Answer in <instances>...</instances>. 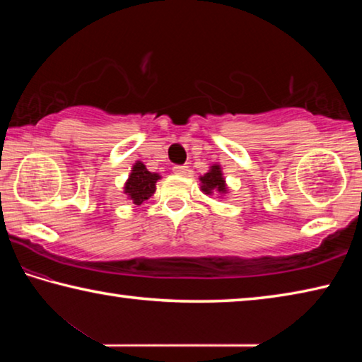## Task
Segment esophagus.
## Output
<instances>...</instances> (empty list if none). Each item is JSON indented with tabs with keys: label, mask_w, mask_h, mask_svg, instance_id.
I'll return each instance as SVG.
<instances>
[{
	"label": "esophagus",
	"mask_w": 362,
	"mask_h": 362,
	"mask_svg": "<svg viewBox=\"0 0 362 362\" xmlns=\"http://www.w3.org/2000/svg\"><path fill=\"white\" fill-rule=\"evenodd\" d=\"M174 173L177 174V175H187L188 173H189V169H188V166H174Z\"/></svg>",
	"instance_id": "34e87169"
}]
</instances>
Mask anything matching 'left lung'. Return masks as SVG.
<instances>
[{"label": "left lung", "instance_id": "8db88e82", "mask_svg": "<svg viewBox=\"0 0 362 362\" xmlns=\"http://www.w3.org/2000/svg\"><path fill=\"white\" fill-rule=\"evenodd\" d=\"M201 183H203V192L206 194L212 193V189H216L218 193H225L226 192V185L225 180L222 177V170H220V166H212V169L207 173L206 175L201 177Z\"/></svg>", "mask_w": 362, "mask_h": 362}]
</instances>
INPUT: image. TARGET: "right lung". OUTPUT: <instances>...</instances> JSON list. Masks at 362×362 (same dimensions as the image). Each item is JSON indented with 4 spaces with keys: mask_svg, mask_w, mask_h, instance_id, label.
<instances>
[{
    "mask_svg": "<svg viewBox=\"0 0 362 362\" xmlns=\"http://www.w3.org/2000/svg\"><path fill=\"white\" fill-rule=\"evenodd\" d=\"M158 179V174L150 173V170L145 168L144 163L137 161L134 164L129 180L126 182L124 193L134 201V204H142L145 199H148L150 196L155 193Z\"/></svg>",
    "mask_w": 362,
    "mask_h": 362,
    "instance_id": "obj_1",
    "label": "right lung"
}]
</instances>
